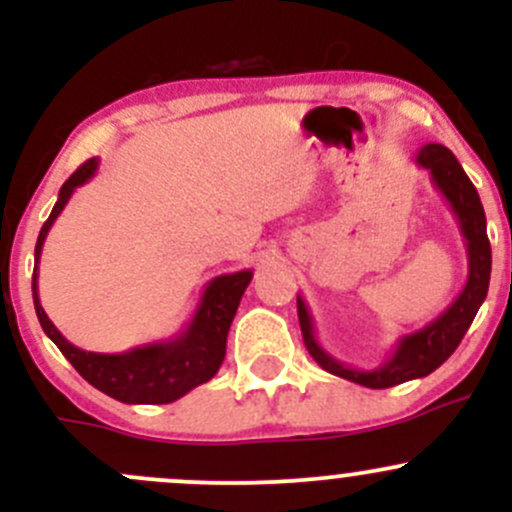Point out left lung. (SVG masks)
<instances>
[{
	"label": "left lung",
	"instance_id": "obj_1",
	"mask_svg": "<svg viewBox=\"0 0 512 512\" xmlns=\"http://www.w3.org/2000/svg\"><path fill=\"white\" fill-rule=\"evenodd\" d=\"M416 165L431 173L433 185L448 200V205H451L453 215L458 220V227H461L463 240H466L468 280L463 285L461 294L451 302V307L443 314H438L426 327L418 329V332L404 334L396 342L394 354L379 369H354V366H347L334 359L317 342L312 314H309L304 299L297 297V314L299 327H302L304 347L309 349L314 361L324 371H329V374L342 376V379L354 381V384L366 386V389H389V386L404 384V381L411 379H421V376H428L431 371H436L448 356L456 352L463 334L468 332L473 317L478 314L485 294H488L490 242L488 232H485V213L483 205H480L478 190L473 188L471 178L461 168L456 156L446 146H441V143H428V146H423L416 153Z\"/></svg>",
	"mask_w": 512,
	"mask_h": 512
}]
</instances>
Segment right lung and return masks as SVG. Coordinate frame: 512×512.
<instances>
[{
  "mask_svg": "<svg viewBox=\"0 0 512 512\" xmlns=\"http://www.w3.org/2000/svg\"><path fill=\"white\" fill-rule=\"evenodd\" d=\"M96 170L98 158L86 160L61 185L59 200H56L49 220L41 227L34 250L36 267L32 277L36 317H39V324L46 337L61 349V354L71 361V366L91 386H96L98 391H103L111 399L123 401V404H170V401L180 399L188 391H193L195 386L205 384V381H210L218 374L220 364L225 359L227 332H230L232 317H235L237 307H240L242 294H245L247 285H250L252 270L230 272V275H220L215 280H210L203 297H200L198 307H195L193 319L173 339L141 344V347H133L121 354H96L74 347L54 327V322L46 317L44 307L39 302L36 277H39L41 247H44L51 225L59 218L61 210L66 208L74 190L79 185L89 183Z\"/></svg>",
  "mask_w": 512,
  "mask_h": 512,
  "instance_id": "1",
  "label": "right lung"
}]
</instances>
